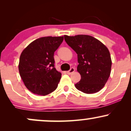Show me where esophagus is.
I'll return each instance as SVG.
<instances>
[{"mask_svg":"<svg viewBox=\"0 0 131 131\" xmlns=\"http://www.w3.org/2000/svg\"><path fill=\"white\" fill-rule=\"evenodd\" d=\"M74 71H75V69L74 68H71L70 70L68 71L67 72V73L68 74H71V73H74Z\"/></svg>","mask_w":131,"mask_h":131,"instance_id":"obj_1","label":"esophagus"}]
</instances>
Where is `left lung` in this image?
<instances>
[{
  "label": "left lung",
  "mask_w": 131,
  "mask_h": 131,
  "mask_svg": "<svg viewBox=\"0 0 131 131\" xmlns=\"http://www.w3.org/2000/svg\"><path fill=\"white\" fill-rule=\"evenodd\" d=\"M64 40L78 54L77 71L81 78L75 84L78 90L94 94L102 89L111 73L112 59L108 48L95 37L89 35L68 36Z\"/></svg>",
  "instance_id": "obj_1"
}]
</instances>
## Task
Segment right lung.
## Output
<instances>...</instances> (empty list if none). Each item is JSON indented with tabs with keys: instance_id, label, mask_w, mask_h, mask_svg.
Wrapping results in <instances>:
<instances>
[{
	"instance_id": "1",
	"label": "right lung",
	"mask_w": 131,
	"mask_h": 131,
	"mask_svg": "<svg viewBox=\"0 0 131 131\" xmlns=\"http://www.w3.org/2000/svg\"><path fill=\"white\" fill-rule=\"evenodd\" d=\"M61 37H43L32 42L19 57V73L25 86L33 94L46 95L57 88L61 74L55 68L54 52Z\"/></svg>"
}]
</instances>
